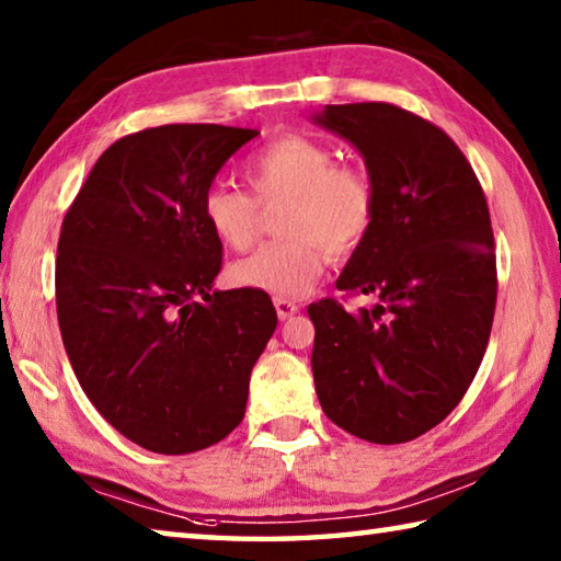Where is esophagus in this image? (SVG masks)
I'll list each match as a JSON object with an SVG mask.
<instances>
[{
    "label": "esophagus",
    "mask_w": 561,
    "mask_h": 561,
    "mask_svg": "<svg viewBox=\"0 0 561 561\" xmlns=\"http://www.w3.org/2000/svg\"><path fill=\"white\" fill-rule=\"evenodd\" d=\"M274 309H277V317L284 321V319H289L291 314H297L299 304L291 301V299H284V297H274Z\"/></svg>",
    "instance_id": "1"
}]
</instances>
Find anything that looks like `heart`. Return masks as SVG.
Listing matches in <instances>:
<instances>
[{
    "mask_svg": "<svg viewBox=\"0 0 561 561\" xmlns=\"http://www.w3.org/2000/svg\"><path fill=\"white\" fill-rule=\"evenodd\" d=\"M252 195L232 185L207 187L203 215L213 234L242 252L260 237L262 207L284 203L287 240L260 247L230 267V279L274 297H301L321 279L329 252L354 254L376 220V185L358 165L339 163L334 148L309 136H282L244 160Z\"/></svg>",
    "mask_w": 561,
    "mask_h": 561,
    "instance_id": "heart-1",
    "label": "heart"
}]
</instances>
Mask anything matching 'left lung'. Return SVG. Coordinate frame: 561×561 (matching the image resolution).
Here are the masks:
<instances>
[{
    "label": "left lung",
    "mask_w": 561,
    "mask_h": 561,
    "mask_svg": "<svg viewBox=\"0 0 561 561\" xmlns=\"http://www.w3.org/2000/svg\"><path fill=\"white\" fill-rule=\"evenodd\" d=\"M314 121L364 156L376 185L371 232L336 282L376 304H309L319 403L356 438L408 443L448 417L485 356L497 301L485 193L448 133L393 103Z\"/></svg>",
    "instance_id": "8db88e82"
}]
</instances>
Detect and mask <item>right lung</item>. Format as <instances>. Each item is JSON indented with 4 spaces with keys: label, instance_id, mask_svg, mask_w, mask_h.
Returning a JSON list of instances; mask_svg holds the SVG:
<instances>
[{
    "label": "right lung",
    "instance_id": "add662e5",
    "mask_svg": "<svg viewBox=\"0 0 561 561\" xmlns=\"http://www.w3.org/2000/svg\"><path fill=\"white\" fill-rule=\"evenodd\" d=\"M254 136L215 123L130 133L96 160L64 217V348L96 411L146 450L185 455L227 438L277 329L267 291L213 289L222 242L203 215L217 170Z\"/></svg>",
    "mask_w": 561,
    "mask_h": 561
}]
</instances>
